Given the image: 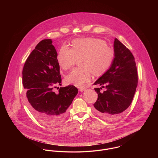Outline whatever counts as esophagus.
Here are the masks:
<instances>
[{
	"instance_id": "obj_1",
	"label": "esophagus",
	"mask_w": 158,
	"mask_h": 158,
	"mask_svg": "<svg viewBox=\"0 0 158 158\" xmlns=\"http://www.w3.org/2000/svg\"><path fill=\"white\" fill-rule=\"evenodd\" d=\"M86 88L85 87H82V88H79V90L81 92H83V91H84V90H86Z\"/></svg>"
}]
</instances>
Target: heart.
I'll return each mask as SVG.
<instances>
[{"label":"heart","instance_id":"b5f03b06","mask_svg":"<svg viewBox=\"0 0 158 158\" xmlns=\"http://www.w3.org/2000/svg\"><path fill=\"white\" fill-rule=\"evenodd\" d=\"M72 48L63 45L57 56V62L64 70L73 68L77 60L82 68L73 70L66 78V82L83 87L90 82L92 73L104 74L110 68L114 59V51L103 40L95 38L76 39Z\"/></svg>","mask_w":158,"mask_h":158}]
</instances>
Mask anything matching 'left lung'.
I'll return each instance as SVG.
<instances>
[{
	"label": "left lung",
	"instance_id": "left-lung-1",
	"mask_svg": "<svg viewBox=\"0 0 158 158\" xmlns=\"http://www.w3.org/2000/svg\"><path fill=\"white\" fill-rule=\"evenodd\" d=\"M115 57L110 68L94 83L102 88H94L98 99L94 104V111L108 120L119 118L130 105L138 83L135 57L130 50L117 39L114 40Z\"/></svg>",
	"mask_w": 158,
	"mask_h": 158
}]
</instances>
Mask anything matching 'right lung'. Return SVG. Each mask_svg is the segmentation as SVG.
Wrapping results in <instances>:
<instances>
[{
	"label": "right lung",
	"instance_id": "1",
	"mask_svg": "<svg viewBox=\"0 0 158 158\" xmlns=\"http://www.w3.org/2000/svg\"><path fill=\"white\" fill-rule=\"evenodd\" d=\"M51 39L41 41L26 60L23 70V84L33 115L48 127L60 124L67 115L78 89L73 85L53 89L61 85L57 53Z\"/></svg>",
	"mask_w": 158,
	"mask_h": 158
}]
</instances>
